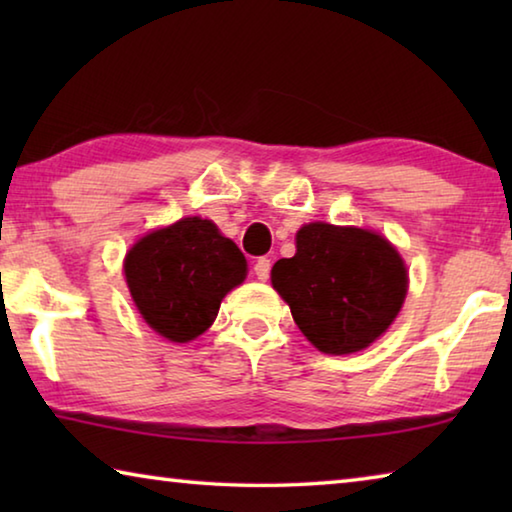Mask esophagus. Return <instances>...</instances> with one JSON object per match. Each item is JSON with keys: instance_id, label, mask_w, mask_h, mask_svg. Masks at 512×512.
<instances>
[{"instance_id": "1", "label": "esophagus", "mask_w": 512, "mask_h": 512, "mask_svg": "<svg viewBox=\"0 0 512 512\" xmlns=\"http://www.w3.org/2000/svg\"><path fill=\"white\" fill-rule=\"evenodd\" d=\"M255 275H257V280L266 282L268 277H271V259L259 257L257 262H255Z\"/></svg>"}]
</instances>
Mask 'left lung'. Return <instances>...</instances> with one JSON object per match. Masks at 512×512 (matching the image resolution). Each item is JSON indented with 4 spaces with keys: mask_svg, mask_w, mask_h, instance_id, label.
I'll use <instances>...</instances> for the list:
<instances>
[{
    "mask_svg": "<svg viewBox=\"0 0 512 512\" xmlns=\"http://www.w3.org/2000/svg\"><path fill=\"white\" fill-rule=\"evenodd\" d=\"M271 282L311 345L352 354L391 327L409 273L397 248L377 232L316 221L298 230L296 255L277 259Z\"/></svg>",
    "mask_w": 512,
    "mask_h": 512,
    "instance_id": "left-lung-1",
    "label": "left lung"
}]
</instances>
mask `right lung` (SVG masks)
I'll list each match as a JSON object with an SVG mask.
<instances>
[{
	"mask_svg": "<svg viewBox=\"0 0 512 512\" xmlns=\"http://www.w3.org/2000/svg\"><path fill=\"white\" fill-rule=\"evenodd\" d=\"M237 244L210 219L185 216L137 239L124 275L146 325L173 343H187L214 323L225 293L246 280Z\"/></svg>",
	"mask_w": 512,
	"mask_h": 512,
	"instance_id": "add662e5",
	"label": "right lung"
}]
</instances>
